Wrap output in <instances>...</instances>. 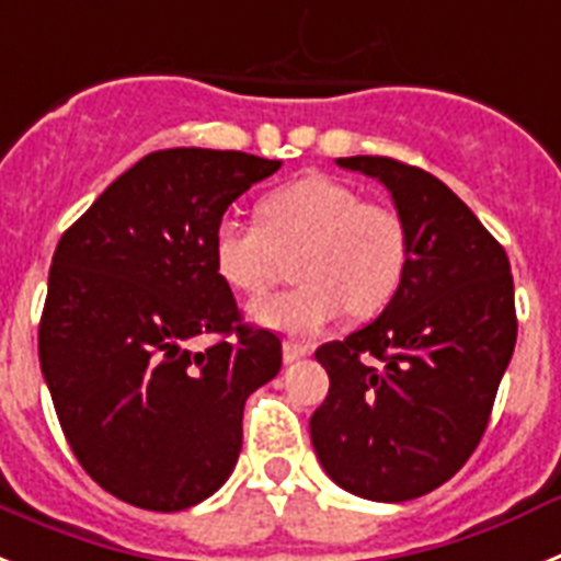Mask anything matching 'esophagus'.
<instances>
[{"label": "esophagus", "mask_w": 561, "mask_h": 561, "mask_svg": "<svg viewBox=\"0 0 561 561\" xmlns=\"http://www.w3.org/2000/svg\"><path fill=\"white\" fill-rule=\"evenodd\" d=\"M310 353V344H305V341H294L287 339L285 344H282V355H285V362H296V358H301V355Z\"/></svg>", "instance_id": "34e87169"}]
</instances>
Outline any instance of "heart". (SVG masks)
Here are the masks:
<instances>
[{
  "mask_svg": "<svg viewBox=\"0 0 561 561\" xmlns=\"http://www.w3.org/2000/svg\"><path fill=\"white\" fill-rule=\"evenodd\" d=\"M294 262L299 285L253 301L248 313L282 333H319L344 310L373 316L392 301L409 262L407 226L389 206L364 203L324 174L290 180L256 203V226H214V271L242 296L267 294Z\"/></svg>",
  "mask_w": 561,
  "mask_h": 561,
  "instance_id": "b5f03b06",
  "label": "heart"
}]
</instances>
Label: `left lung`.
<instances>
[{
    "instance_id": "obj_1",
    "label": "left lung",
    "mask_w": 561,
    "mask_h": 561,
    "mask_svg": "<svg viewBox=\"0 0 561 561\" xmlns=\"http://www.w3.org/2000/svg\"><path fill=\"white\" fill-rule=\"evenodd\" d=\"M335 163L387 186L409 262L373 324L316 350L330 392L310 440L341 489L403 503L455 477L489 426L516 344L514 279L503 245L435 174L373 154Z\"/></svg>"
}]
</instances>
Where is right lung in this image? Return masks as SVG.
<instances>
[{"label":"right lung","instance_id":"1","mask_svg":"<svg viewBox=\"0 0 561 561\" xmlns=\"http://www.w3.org/2000/svg\"><path fill=\"white\" fill-rule=\"evenodd\" d=\"M279 160L163 149L126 169L58 240L38 362L87 474L146 511L220 489L242 449V409L279 373L276 333L242 324L211 233ZM199 334H220L194 351Z\"/></svg>","mask_w":561,"mask_h":561}]
</instances>
